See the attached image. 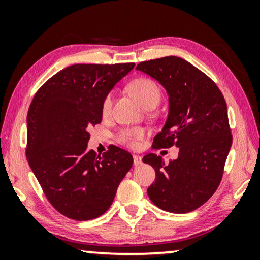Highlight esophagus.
I'll return each instance as SVG.
<instances>
[{"instance_id": "obj_1", "label": "esophagus", "mask_w": 260, "mask_h": 260, "mask_svg": "<svg viewBox=\"0 0 260 260\" xmlns=\"http://www.w3.org/2000/svg\"><path fill=\"white\" fill-rule=\"evenodd\" d=\"M134 165H135V166H141V165H142V158H141V156L134 155Z\"/></svg>"}]
</instances>
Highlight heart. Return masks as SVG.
<instances>
[{
  "label": "heart",
  "instance_id": "1",
  "mask_svg": "<svg viewBox=\"0 0 260 260\" xmlns=\"http://www.w3.org/2000/svg\"><path fill=\"white\" fill-rule=\"evenodd\" d=\"M131 91L136 94L144 108H155L161 102L162 92L158 85L150 78H137L130 84ZM112 106V93L105 95L102 104V111L104 115L111 111ZM144 131L140 127H133V129H123L117 135V141L125 145H134L136 141L143 137Z\"/></svg>",
  "mask_w": 260,
  "mask_h": 260
}]
</instances>
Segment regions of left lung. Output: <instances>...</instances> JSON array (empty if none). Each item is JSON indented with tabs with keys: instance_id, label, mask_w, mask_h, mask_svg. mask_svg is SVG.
Segmentation results:
<instances>
[{
	"instance_id": "8db88e82",
	"label": "left lung",
	"mask_w": 260,
	"mask_h": 260,
	"mask_svg": "<svg viewBox=\"0 0 260 260\" xmlns=\"http://www.w3.org/2000/svg\"><path fill=\"white\" fill-rule=\"evenodd\" d=\"M138 71L159 81L168 92L169 113L152 149L179 148V157L145 155L156 172L148 188L154 205L170 213H188L205 204L222 180L232 134L227 105L211 78L177 56L142 61Z\"/></svg>"
}]
</instances>
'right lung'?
Returning a JSON list of instances; mask_svg holds the SVG:
<instances>
[{"label": "right lung", "instance_id": "obj_1", "mask_svg": "<svg viewBox=\"0 0 260 260\" xmlns=\"http://www.w3.org/2000/svg\"><path fill=\"white\" fill-rule=\"evenodd\" d=\"M134 62L76 63L49 78L27 115L26 156L47 200L67 218L86 221L108 211L133 167L130 152L110 145L87 150L90 129L102 122V104Z\"/></svg>", "mask_w": 260, "mask_h": 260}]
</instances>
